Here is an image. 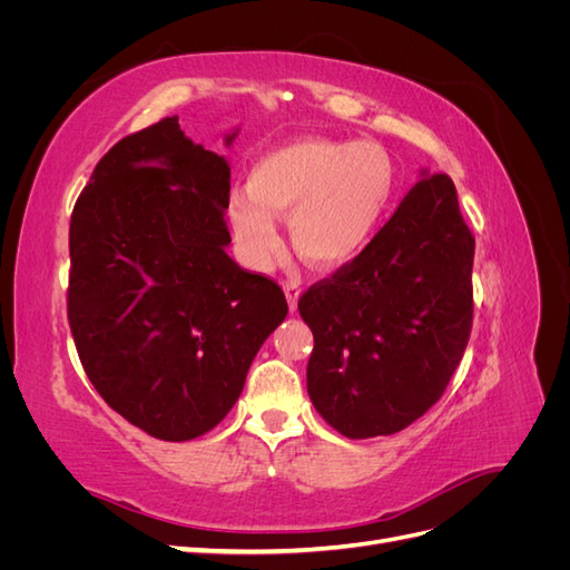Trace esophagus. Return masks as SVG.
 <instances>
[{
    "label": "esophagus",
    "mask_w": 570,
    "mask_h": 570,
    "mask_svg": "<svg viewBox=\"0 0 570 570\" xmlns=\"http://www.w3.org/2000/svg\"><path fill=\"white\" fill-rule=\"evenodd\" d=\"M283 289H285V297H287L289 312L295 314V312H297V302H299L302 289H299V285H295V283H285V285H283Z\"/></svg>",
    "instance_id": "34e87169"
}]
</instances>
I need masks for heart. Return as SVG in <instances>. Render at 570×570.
Returning a JSON list of instances; mask_svg holds the SVG:
<instances>
[{
	"instance_id": "obj_1",
	"label": "heart",
	"mask_w": 570,
	"mask_h": 570,
	"mask_svg": "<svg viewBox=\"0 0 570 570\" xmlns=\"http://www.w3.org/2000/svg\"><path fill=\"white\" fill-rule=\"evenodd\" d=\"M396 197V170L375 142L297 137L268 149L247 170V189H233L228 220L245 262L268 271L292 247L321 271L354 264L381 235Z\"/></svg>"
}]
</instances>
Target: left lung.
Masks as SVG:
<instances>
[{
	"label": "left lung",
	"instance_id": "obj_1",
	"mask_svg": "<svg viewBox=\"0 0 570 570\" xmlns=\"http://www.w3.org/2000/svg\"><path fill=\"white\" fill-rule=\"evenodd\" d=\"M419 176L375 243L299 299L314 333L308 396L350 440L421 419L469 344L475 239L452 178L425 168Z\"/></svg>",
	"mask_w": 570,
	"mask_h": 570
}]
</instances>
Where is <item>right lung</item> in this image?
Returning a JSON list of instances; mask_svg holds the SVG:
<instances>
[{
    "label": "right lung",
    "mask_w": 570,
    "mask_h": 570,
    "mask_svg": "<svg viewBox=\"0 0 570 570\" xmlns=\"http://www.w3.org/2000/svg\"><path fill=\"white\" fill-rule=\"evenodd\" d=\"M228 197V159L170 116L114 145L73 206L68 321L82 368L116 413L164 442L228 416L287 316L283 289L226 252Z\"/></svg>",
    "instance_id": "1"
}]
</instances>
